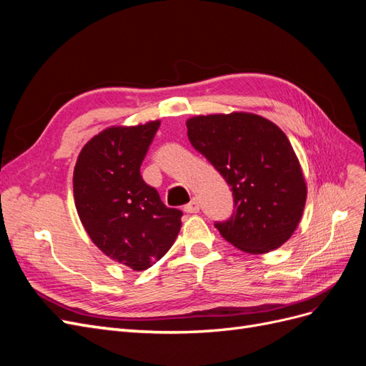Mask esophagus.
<instances>
[{"instance_id":"1","label":"esophagus","mask_w":366,"mask_h":366,"mask_svg":"<svg viewBox=\"0 0 366 366\" xmlns=\"http://www.w3.org/2000/svg\"><path fill=\"white\" fill-rule=\"evenodd\" d=\"M184 212L186 214H197V212H200V204H198V202L194 200L191 202V203H187L186 206H184Z\"/></svg>"}]
</instances>
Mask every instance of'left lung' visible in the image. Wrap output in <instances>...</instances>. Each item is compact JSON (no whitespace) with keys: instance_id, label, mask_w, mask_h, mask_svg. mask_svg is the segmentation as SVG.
Segmentation results:
<instances>
[{"instance_id":"8db88e82","label":"left lung","mask_w":366,"mask_h":366,"mask_svg":"<svg viewBox=\"0 0 366 366\" xmlns=\"http://www.w3.org/2000/svg\"><path fill=\"white\" fill-rule=\"evenodd\" d=\"M187 137L223 175L234 214L215 227L247 253L281 247L301 221L307 184L289 139L273 122L250 113L195 116Z\"/></svg>"}]
</instances>
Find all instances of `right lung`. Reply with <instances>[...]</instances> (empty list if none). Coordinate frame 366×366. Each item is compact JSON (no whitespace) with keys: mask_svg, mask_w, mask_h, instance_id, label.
<instances>
[{"mask_svg":"<svg viewBox=\"0 0 366 366\" xmlns=\"http://www.w3.org/2000/svg\"><path fill=\"white\" fill-rule=\"evenodd\" d=\"M160 127H113L82 148L73 174L74 204L94 244L132 270H147L171 249L183 212L166 207L140 166Z\"/></svg>","mask_w":366,"mask_h":366,"instance_id":"1","label":"right lung"}]
</instances>
